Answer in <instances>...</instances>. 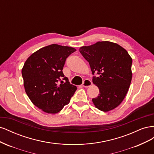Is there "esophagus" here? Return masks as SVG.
Here are the masks:
<instances>
[{"label":"esophagus","mask_w":154,"mask_h":154,"mask_svg":"<svg viewBox=\"0 0 154 154\" xmlns=\"http://www.w3.org/2000/svg\"><path fill=\"white\" fill-rule=\"evenodd\" d=\"M82 85L84 87H89L92 85V82L91 80H88V79H85V80L83 81Z\"/></svg>","instance_id":"esophagus-1"}]
</instances>
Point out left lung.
<instances>
[{"mask_svg":"<svg viewBox=\"0 0 154 154\" xmlns=\"http://www.w3.org/2000/svg\"><path fill=\"white\" fill-rule=\"evenodd\" d=\"M79 51L89 63L92 74L100 75L92 80L100 91L92 100L93 103L103 112L114 109L124 100L131 83V57L122 46L109 41L82 46Z\"/></svg>","mask_w":154,"mask_h":154,"instance_id":"obj_1","label":"left lung"}]
</instances>
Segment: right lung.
<instances>
[{
    "label": "right lung",
    "instance_id": "1",
    "mask_svg": "<svg viewBox=\"0 0 154 154\" xmlns=\"http://www.w3.org/2000/svg\"><path fill=\"white\" fill-rule=\"evenodd\" d=\"M76 49L51 44L32 53L22 69L25 92L36 106L48 114H57L67 105L77 87L70 84L62 70L66 58ZM66 81L58 83L60 77Z\"/></svg>",
    "mask_w": 154,
    "mask_h": 154
}]
</instances>
